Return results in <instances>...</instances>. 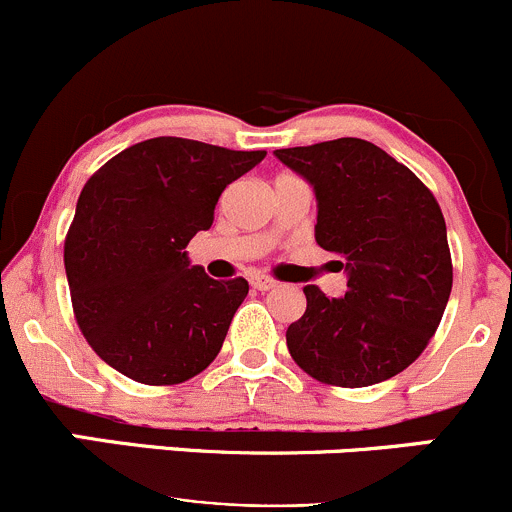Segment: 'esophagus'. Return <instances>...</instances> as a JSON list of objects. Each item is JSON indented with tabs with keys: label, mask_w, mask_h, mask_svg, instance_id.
<instances>
[{
	"label": "esophagus",
	"mask_w": 512,
	"mask_h": 512,
	"mask_svg": "<svg viewBox=\"0 0 512 512\" xmlns=\"http://www.w3.org/2000/svg\"><path fill=\"white\" fill-rule=\"evenodd\" d=\"M251 286H254L256 291H273V288H276V281H271V278L266 276H254L251 278Z\"/></svg>",
	"instance_id": "esophagus-1"
}]
</instances>
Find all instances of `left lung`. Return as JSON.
<instances>
[{
	"instance_id": "8db88e82",
	"label": "left lung",
	"mask_w": 512,
	"mask_h": 512,
	"mask_svg": "<svg viewBox=\"0 0 512 512\" xmlns=\"http://www.w3.org/2000/svg\"><path fill=\"white\" fill-rule=\"evenodd\" d=\"M276 157L313 184L315 241L347 271L345 298L303 288V318L286 330L295 365L350 389L407 370L434 337L451 295L439 202L409 167L360 138L288 147Z\"/></svg>"
}]
</instances>
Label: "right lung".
I'll list each match as a JSON object with an SVG mask.
<instances>
[{"instance_id": "obj_1", "label": "right lung", "mask_w": 512, "mask_h": 512, "mask_svg": "<svg viewBox=\"0 0 512 512\" xmlns=\"http://www.w3.org/2000/svg\"><path fill=\"white\" fill-rule=\"evenodd\" d=\"M263 157V150L152 138L88 179L63 263L78 328L113 370L165 387L212 365L249 283L214 281L184 249L212 226L226 184Z\"/></svg>"}]
</instances>
